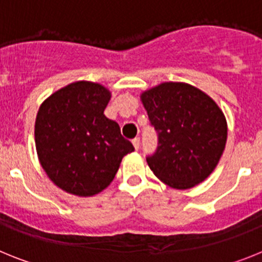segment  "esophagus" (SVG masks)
<instances>
[{
    "label": "esophagus",
    "mask_w": 262,
    "mask_h": 262,
    "mask_svg": "<svg viewBox=\"0 0 262 262\" xmlns=\"http://www.w3.org/2000/svg\"><path fill=\"white\" fill-rule=\"evenodd\" d=\"M133 144H134V147H135L136 151H138L139 147H140V138H135V139H134Z\"/></svg>",
    "instance_id": "34e87169"
}]
</instances>
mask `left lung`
Listing matches in <instances>:
<instances>
[{"mask_svg": "<svg viewBox=\"0 0 262 262\" xmlns=\"http://www.w3.org/2000/svg\"><path fill=\"white\" fill-rule=\"evenodd\" d=\"M140 99L159 134V147L147 157L154 174L168 186L186 190L216 168L227 142V120L214 99L186 82H163Z\"/></svg>", "mask_w": 262, "mask_h": 262, "instance_id": "obj_1", "label": "left lung"}]
</instances>
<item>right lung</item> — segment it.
Segmentation results:
<instances>
[{
  "label": "right lung",
  "mask_w": 262,
  "mask_h": 262,
  "mask_svg": "<svg viewBox=\"0 0 262 262\" xmlns=\"http://www.w3.org/2000/svg\"><path fill=\"white\" fill-rule=\"evenodd\" d=\"M110 90L76 81L43 101L35 119L39 163L51 181L77 196H92L111 184L134 145L103 111Z\"/></svg>",
  "instance_id": "obj_1"
}]
</instances>
